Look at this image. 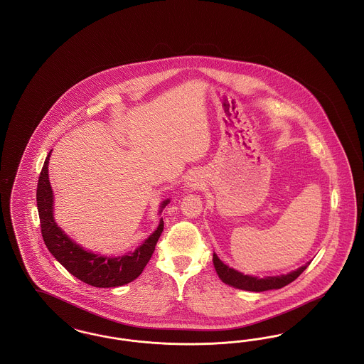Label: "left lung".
<instances>
[{
	"instance_id": "8db88e82",
	"label": "left lung",
	"mask_w": 364,
	"mask_h": 364,
	"mask_svg": "<svg viewBox=\"0 0 364 364\" xmlns=\"http://www.w3.org/2000/svg\"><path fill=\"white\" fill-rule=\"evenodd\" d=\"M213 263H214V267L217 270L218 277L221 278L225 284L232 285L235 288H239V289H244V291H251V292H263V291H269V289H279V288H282V287H285V285H288V284L294 281L310 264V262H309L304 266H301L300 269L294 270L287 276L259 278L244 276L242 273L230 269L229 266H226L221 260L218 259V257L215 254L213 255Z\"/></svg>"
}]
</instances>
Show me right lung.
<instances>
[{
  "label": "right lung",
  "instance_id": "1",
  "mask_svg": "<svg viewBox=\"0 0 364 364\" xmlns=\"http://www.w3.org/2000/svg\"><path fill=\"white\" fill-rule=\"evenodd\" d=\"M52 153V151H50ZM38 178L36 187V205L39 213V224L43 242L53 257L58 260L72 276L79 278L91 287L97 288H114L122 287L135 278H138L147 262L151 258L156 244L164 230V221H159L156 232L138 247L134 252L119 257L109 258L88 252L72 242L70 237L57 226L53 218V191L49 183L48 164L49 156ZM169 200H165L161 208H165Z\"/></svg>",
  "mask_w": 364,
  "mask_h": 364
}]
</instances>
